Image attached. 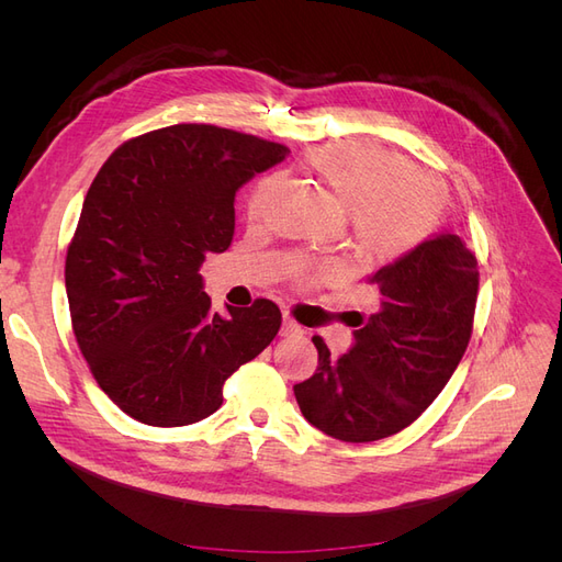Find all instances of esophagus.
Segmentation results:
<instances>
[{
	"mask_svg": "<svg viewBox=\"0 0 562 562\" xmlns=\"http://www.w3.org/2000/svg\"><path fill=\"white\" fill-rule=\"evenodd\" d=\"M281 335L283 337H297V335H302V326L300 323L295 321V318H291V316H283V326H281Z\"/></svg>",
	"mask_w": 562,
	"mask_h": 562,
	"instance_id": "obj_1",
	"label": "esophagus"
}]
</instances>
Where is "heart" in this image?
Here are the masks:
<instances>
[{
	"instance_id": "obj_1",
	"label": "heart",
	"mask_w": 562,
	"mask_h": 562,
	"mask_svg": "<svg viewBox=\"0 0 562 562\" xmlns=\"http://www.w3.org/2000/svg\"><path fill=\"white\" fill-rule=\"evenodd\" d=\"M312 171L351 211L353 241L370 258H398L424 241L440 213V187L401 155L366 143H333L307 157ZM274 180L252 192L248 213L260 215Z\"/></svg>"
}]
</instances>
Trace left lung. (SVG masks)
<instances>
[{
  "label": "left lung",
  "mask_w": 562,
  "mask_h": 562,
  "mask_svg": "<svg viewBox=\"0 0 562 562\" xmlns=\"http://www.w3.org/2000/svg\"><path fill=\"white\" fill-rule=\"evenodd\" d=\"M368 281L380 307L356 312L353 347L335 359L314 335L316 372L293 386L304 419L347 443L398 434L443 391L471 339L479 260L443 232Z\"/></svg>",
  "instance_id": "left-lung-1"
}]
</instances>
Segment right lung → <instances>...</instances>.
I'll use <instances>...</instances> for the list:
<instances>
[{
    "instance_id": "1",
    "label": "right lung",
    "mask_w": 562,
    "mask_h": 562,
    "mask_svg": "<svg viewBox=\"0 0 562 562\" xmlns=\"http://www.w3.org/2000/svg\"><path fill=\"white\" fill-rule=\"evenodd\" d=\"M285 155L258 135L176 124L119 145L93 178L65 288L91 375L128 417L184 427L213 415L225 380L277 337L274 302L220 316L199 267L232 244L236 190Z\"/></svg>"
}]
</instances>
